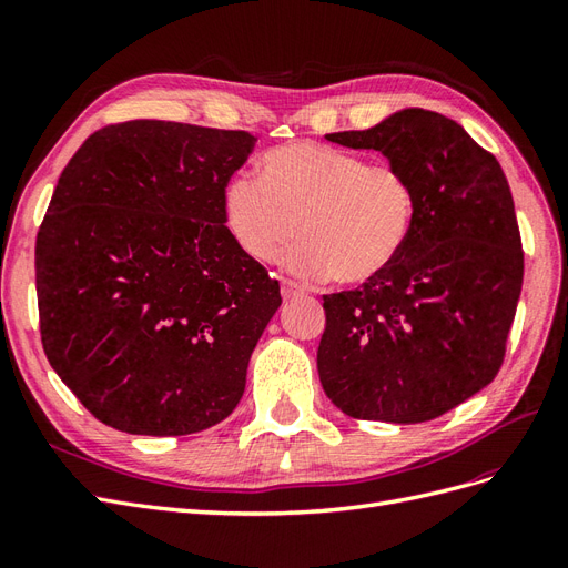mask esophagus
<instances>
[{
	"label": "esophagus",
	"instance_id": "34e87169",
	"mask_svg": "<svg viewBox=\"0 0 568 568\" xmlns=\"http://www.w3.org/2000/svg\"><path fill=\"white\" fill-rule=\"evenodd\" d=\"M301 294H303V288H301L296 282L282 280V298H284V301H288V298H296V296H301Z\"/></svg>",
	"mask_w": 568,
	"mask_h": 568
}]
</instances>
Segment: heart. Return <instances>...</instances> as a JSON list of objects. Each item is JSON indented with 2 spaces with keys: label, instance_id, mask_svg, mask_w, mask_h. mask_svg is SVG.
<instances>
[{
  "label": "heart",
  "instance_id": "1",
  "mask_svg": "<svg viewBox=\"0 0 568 568\" xmlns=\"http://www.w3.org/2000/svg\"><path fill=\"white\" fill-rule=\"evenodd\" d=\"M417 213L412 180L363 153L286 144L261 159V180L236 173L222 192L225 225L251 261L286 265L303 280L367 284L398 261Z\"/></svg>",
  "mask_w": 568,
  "mask_h": 568
}]
</instances>
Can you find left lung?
I'll return each instance as SVG.
<instances>
[{
    "label": "left lung",
    "instance_id": "8db88e82",
    "mask_svg": "<svg viewBox=\"0 0 568 568\" xmlns=\"http://www.w3.org/2000/svg\"><path fill=\"white\" fill-rule=\"evenodd\" d=\"M326 140L382 151L412 180L417 213L382 277L324 296L322 388L355 419H436L486 388L505 359L524 282L507 178L490 151L436 111L403 109Z\"/></svg>",
    "mask_w": 568,
    "mask_h": 568
}]
</instances>
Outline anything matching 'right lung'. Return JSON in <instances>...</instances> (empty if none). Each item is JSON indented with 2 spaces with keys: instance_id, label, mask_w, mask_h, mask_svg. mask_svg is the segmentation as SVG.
<instances>
[{
  "instance_id": "obj_1",
  "label": "right lung",
  "mask_w": 568,
  "mask_h": 568,
  "mask_svg": "<svg viewBox=\"0 0 568 568\" xmlns=\"http://www.w3.org/2000/svg\"><path fill=\"white\" fill-rule=\"evenodd\" d=\"M244 130L128 120L68 161L36 244L42 346L92 415L186 436L232 415L280 282L236 246L222 192Z\"/></svg>"
}]
</instances>
